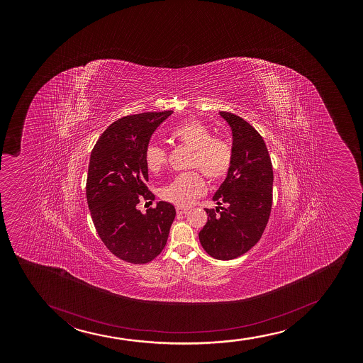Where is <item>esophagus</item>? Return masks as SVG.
Instances as JSON below:
<instances>
[{"label": "esophagus", "mask_w": 363, "mask_h": 363, "mask_svg": "<svg viewBox=\"0 0 363 363\" xmlns=\"http://www.w3.org/2000/svg\"><path fill=\"white\" fill-rule=\"evenodd\" d=\"M175 211H177L178 214H184V213L188 212L189 208H186V207H182V206H177Z\"/></svg>", "instance_id": "1"}]
</instances>
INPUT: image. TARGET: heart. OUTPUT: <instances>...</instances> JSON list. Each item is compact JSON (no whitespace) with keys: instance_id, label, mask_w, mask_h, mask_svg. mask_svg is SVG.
<instances>
[{"instance_id":"1","label":"heart","mask_w":363,"mask_h":363,"mask_svg":"<svg viewBox=\"0 0 363 363\" xmlns=\"http://www.w3.org/2000/svg\"><path fill=\"white\" fill-rule=\"evenodd\" d=\"M172 138L192 149L190 168L200 169L212 182L225 177L233 161V149L225 139L213 137L209 127L200 121L184 122L172 130ZM144 159L147 169L157 173L166 164L167 152L162 146L149 145ZM204 191L203 177L200 172L192 171L177 175L163 186L161 197L178 206H190Z\"/></svg>"}]
</instances>
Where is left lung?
I'll return each instance as SVG.
<instances>
[{
  "label": "left lung",
  "mask_w": 363,
  "mask_h": 363,
  "mask_svg": "<svg viewBox=\"0 0 363 363\" xmlns=\"http://www.w3.org/2000/svg\"><path fill=\"white\" fill-rule=\"evenodd\" d=\"M219 113L233 130V161L213 201L228 207L206 208L208 220L199 238L211 257L230 260L255 246L267 228L274 172L265 142L255 127L238 115Z\"/></svg>",
  "instance_id": "8db88e82"
}]
</instances>
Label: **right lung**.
Listing matches in <instances>:
<instances>
[{"instance_id": "right-lung-1", "label": "right lung", "mask_w": 363, "mask_h": 363, "mask_svg": "<svg viewBox=\"0 0 363 363\" xmlns=\"http://www.w3.org/2000/svg\"><path fill=\"white\" fill-rule=\"evenodd\" d=\"M173 111L143 113L113 122L93 147L86 195L96 233L113 255L127 263L146 264L166 246L174 206L160 201L143 214L140 200L149 191L146 147L151 135Z\"/></svg>"}]
</instances>
